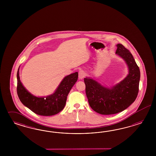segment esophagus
<instances>
[{
  "mask_svg": "<svg viewBox=\"0 0 156 156\" xmlns=\"http://www.w3.org/2000/svg\"><path fill=\"white\" fill-rule=\"evenodd\" d=\"M85 76V73L83 70H80L79 71V74H78V77L80 80H82Z\"/></svg>",
  "mask_w": 156,
  "mask_h": 156,
  "instance_id": "34e87169",
  "label": "esophagus"
}]
</instances>
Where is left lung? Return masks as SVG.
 I'll return each instance as SVG.
<instances>
[{
  "mask_svg": "<svg viewBox=\"0 0 156 156\" xmlns=\"http://www.w3.org/2000/svg\"><path fill=\"white\" fill-rule=\"evenodd\" d=\"M115 54L126 63L128 74L111 87H106L90 77L84 78L86 94L91 109L103 115L117 114L127 109L137 98L140 71L132 54L121 44Z\"/></svg>",
  "mask_w": 156,
  "mask_h": 156,
  "instance_id": "left-lung-1",
  "label": "left lung"
}]
</instances>
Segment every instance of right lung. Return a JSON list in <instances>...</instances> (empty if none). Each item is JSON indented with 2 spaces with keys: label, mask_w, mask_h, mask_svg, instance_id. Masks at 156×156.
<instances>
[{
  "label": "right lung",
  "mask_w": 156,
  "mask_h": 156,
  "mask_svg": "<svg viewBox=\"0 0 156 156\" xmlns=\"http://www.w3.org/2000/svg\"><path fill=\"white\" fill-rule=\"evenodd\" d=\"M78 72L66 76L52 94L37 97L30 93L22 83L19 67L17 72V93L21 102L34 113L43 116H51L59 113L65 108L67 97L78 80Z\"/></svg>",
  "instance_id": "1"
}]
</instances>
